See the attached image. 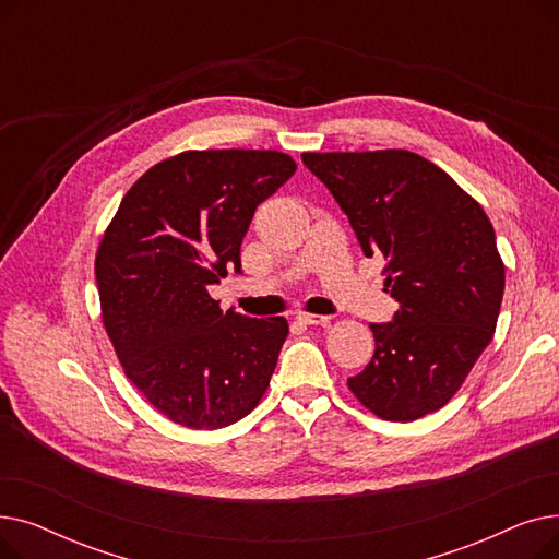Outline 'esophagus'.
<instances>
[{
    "label": "esophagus",
    "instance_id": "esophagus-1",
    "mask_svg": "<svg viewBox=\"0 0 559 559\" xmlns=\"http://www.w3.org/2000/svg\"><path fill=\"white\" fill-rule=\"evenodd\" d=\"M297 319L301 321V324H308V326H319V324H329L326 314H312V312H297Z\"/></svg>",
    "mask_w": 559,
    "mask_h": 559
}]
</instances>
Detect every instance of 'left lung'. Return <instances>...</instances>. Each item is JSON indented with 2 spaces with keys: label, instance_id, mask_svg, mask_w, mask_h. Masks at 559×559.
Instances as JSON below:
<instances>
[{
  "label": "left lung",
  "instance_id": "8db88e82",
  "mask_svg": "<svg viewBox=\"0 0 559 559\" xmlns=\"http://www.w3.org/2000/svg\"><path fill=\"white\" fill-rule=\"evenodd\" d=\"M356 230L388 260L399 301L371 324L376 350L348 390L388 421H415L451 401L493 337L506 267L489 217L451 176L405 150L304 154Z\"/></svg>",
  "mask_w": 559,
  "mask_h": 559
}]
</instances>
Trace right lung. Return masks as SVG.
Instances as JSON below:
<instances>
[{"instance_id": "1", "label": "right lung", "mask_w": 559, "mask_h": 559, "mask_svg": "<svg viewBox=\"0 0 559 559\" xmlns=\"http://www.w3.org/2000/svg\"><path fill=\"white\" fill-rule=\"evenodd\" d=\"M295 171L281 152H183L140 176L104 233L95 276L106 333L131 383L174 424L230 426L270 388L285 317L222 312L209 285L242 272L255 209Z\"/></svg>"}]
</instances>
